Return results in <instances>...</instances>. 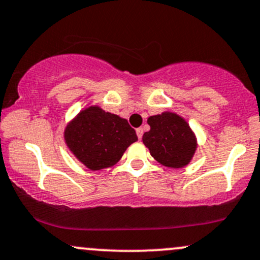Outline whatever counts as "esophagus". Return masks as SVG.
<instances>
[{"mask_svg":"<svg viewBox=\"0 0 260 260\" xmlns=\"http://www.w3.org/2000/svg\"><path fill=\"white\" fill-rule=\"evenodd\" d=\"M137 136H138L139 139H142V137H143V128H137Z\"/></svg>","mask_w":260,"mask_h":260,"instance_id":"esophagus-1","label":"esophagus"}]
</instances>
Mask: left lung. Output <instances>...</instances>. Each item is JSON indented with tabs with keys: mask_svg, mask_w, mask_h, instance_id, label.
Returning <instances> with one entry per match:
<instances>
[{
	"mask_svg": "<svg viewBox=\"0 0 260 260\" xmlns=\"http://www.w3.org/2000/svg\"><path fill=\"white\" fill-rule=\"evenodd\" d=\"M149 132L143 135V143L156 161L168 168H182L189 164L196 150V138L184 118L173 112L150 116Z\"/></svg>",
	"mask_w": 260,
	"mask_h": 260,
	"instance_id": "1",
	"label": "left lung"
}]
</instances>
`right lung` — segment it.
<instances>
[{
	"label": "right lung",
	"mask_w": 260,
	"mask_h": 260,
	"mask_svg": "<svg viewBox=\"0 0 260 260\" xmlns=\"http://www.w3.org/2000/svg\"><path fill=\"white\" fill-rule=\"evenodd\" d=\"M65 142L74 155L91 170L112 167L138 141L127 119L98 106L81 111L65 128Z\"/></svg>",
	"instance_id": "add662e5"
}]
</instances>
